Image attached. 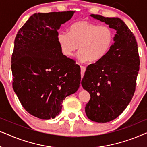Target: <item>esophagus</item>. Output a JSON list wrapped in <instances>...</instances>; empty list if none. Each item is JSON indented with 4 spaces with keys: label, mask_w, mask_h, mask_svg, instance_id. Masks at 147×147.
<instances>
[{
    "label": "esophagus",
    "mask_w": 147,
    "mask_h": 147,
    "mask_svg": "<svg viewBox=\"0 0 147 147\" xmlns=\"http://www.w3.org/2000/svg\"><path fill=\"white\" fill-rule=\"evenodd\" d=\"M86 69V67L85 66H81V72H82V76H84V72H85Z\"/></svg>",
    "instance_id": "esophagus-1"
}]
</instances>
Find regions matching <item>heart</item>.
Instances as JSON below:
<instances>
[{
    "mask_svg": "<svg viewBox=\"0 0 147 147\" xmlns=\"http://www.w3.org/2000/svg\"><path fill=\"white\" fill-rule=\"evenodd\" d=\"M114 34L107 26H99L86 21H78L70 26L68 33L60 32L57 41L62 53L74 55L79 47V59L96 62L102 59L113 43Z\"/></svg>",
    "mask_w": 147,
    "mask_h": 147,
    "instance_id": "b5f03b06",
    "label": "heart"
}]
</instances>
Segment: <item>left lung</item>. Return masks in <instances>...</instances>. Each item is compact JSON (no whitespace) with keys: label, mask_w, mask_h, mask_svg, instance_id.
Returning <instances> with one entry per match:
<instances>
[{"label":"left lung","mask_w":147,"mask_h":147,"mask_svg":"<svg viewBox=\"0 0 147 147\" xmlns=\"http://www.w3.org/2000/svg\"><path fill=\"white\" fill-rule=\"evenodd\" d=\"M116 30L114 43L107 54L86 68L82 86L90 94L85 112L96 122L117 118L133 97L139 71L137 42L125 23L118 17L90 15Z\"/></svg>","instance_id":"8db88e82"}]
</instances>
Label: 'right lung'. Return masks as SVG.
<instances>
[{"label":"right lung","instance_id":"obj_1","mask_svg":"<svg viewBox=\"0 0 147 147\" xmlns=\"http://www.w3.org/2000/svg\"><path fill=\"white\" fill-rule=\"evenodd\" d=\"M74 13L33 14L15 39L13 90L23 108L41 119L58 116L63 100L80 87V66L62 53L57 41V31Z\"/></svg>","mask_w":147,"mask_h":147}]
</instances>
